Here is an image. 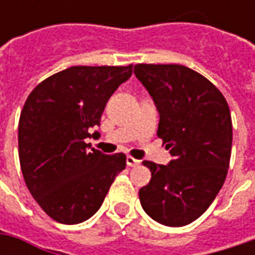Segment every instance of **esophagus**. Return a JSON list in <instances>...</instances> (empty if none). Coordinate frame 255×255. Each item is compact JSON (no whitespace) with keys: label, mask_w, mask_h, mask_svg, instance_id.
Returning <instances> with one entry per match:
<instances>
[{"label":"esophagus","mask_w":255,"mask_h":255,"mask_svg":"<svg viewBox=\"0 0 255 255\" xmlns=\"http://www.w3.org/2000/svg\"><path fill=\"white\" fill-rule=\"evenodd\" d=\"M126 163H128V166L134 167V166H139V164H140V160L134 159V157H132V156H128V157H126Z\"/></svg>","instance_id":"obj_1"}]
</instances>
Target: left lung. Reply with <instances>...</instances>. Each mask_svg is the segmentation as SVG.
I'll use <instances>...</instances> for the list:
<instances>
[{
	"label": "left lung",
	"instance_id": "left-lung-1",
	"mask_svg": "<svg viewBox=\"0 0 255 255\" xmlns=\"http://www.w3.org/2000/svg\"><path fill=\"white\" fill-rule=\"evenodd\" d=\"M134 75L160 116L157 136L170 150L167 166L144 160L152 171L139 190L153 220L181 227L199 219L223 187L230 164L233 125L223 93L183 65H134Z\"/></svg>",
	"mask_w": 255,
	"mask_h": 255
}]
</instances>
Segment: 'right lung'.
I'll use <instances>...</instances> for the list:
<instances>
[{"instance_id":"obj_1","label":"right lung","mask_w":255,"mask_h":255,"mask_svg":"<svg viewBox=\"0 0 255 255\" xmlns=\"http://www.w3.org/2000/svg\"><path fill=\"white\" fill-rule=\"evenodd\" d=\"M132 68L71 66L35 86L25 101L18 125L21 170L32 197L58 223L91 219L126 167L123 153L89 149L85 139L99 136L91 130Z\"/></svg>"}]
</instances>
